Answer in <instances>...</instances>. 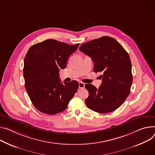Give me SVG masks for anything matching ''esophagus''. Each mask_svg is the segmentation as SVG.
I'll return each mask as SVG.
<instances>
[{
    "mask_svg": "<svg viewBox=\"0 0 155 155\" xmlns=\"http://www.w3.org/2000/svg\"><path fill=\"white\" fill-rule=\"evenodd\" d=\"M85 88V83L80 81L79 82V88Z\"/></svg>",
    "mask_w": 155,
    "mask_h": 155,
    "instance_id": "obj_1",
    "label": "esophagus"
}]
</instances>
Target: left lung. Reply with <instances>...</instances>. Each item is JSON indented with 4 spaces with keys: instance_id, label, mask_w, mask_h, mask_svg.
Here are the masks:
<instances>
[{
    "instance_id": "left-lung-1",
    "label": "left lung",
    "mask_w": 155,
    "mask_h": 155,
    "mask_svg": "<svg viewBox=\"0 0 155 155\" xmlns=\"http://www.w3.org/2000/svg\"><path fill=\"white\" fill-rule=\"evenodd\" d=\"M79 50L94 62L95 73L103 75L101 86L86 84L89 96L85 100L92 110L106 114L114 111L127 99L133 81L130 57L115 39L103 36L83 44Z\"/></svg>"
}]
</instances>
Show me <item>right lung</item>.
<instances>
[{
  "label": "right lung",
  "mask_w": 155,
  "mask_h": 155,
  "mask_svg": "<svg viewBox=\"0 0 155 155\" xmlns=\"http://www.w3.org/2000/svg\"><path fill=\"white\" fill-rule=\"evenodd\" d=\"M78 46L49 39L33 45L28 51L24 59L25 87L38 110L49 115L60 113L72 99L78 82L61 83L59 70L65 68L69 56Z\"/></svg>",
  "instance_id": "add662e5"
}]
</instances>
